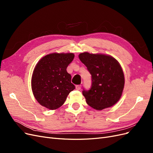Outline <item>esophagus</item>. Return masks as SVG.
Instances as JSON below:
<instances>
[{
  "instance_id": "obj_1",
  "label": "esophagus",
  "mask_w": 153,
  "mask_h": 153,
  "mask_svg": "<svg viewBox=\"0 0 153 153\" xmlns=\"http://www.w3.org/2000/svg\"><path fill=\"white\" fill-rule=\"evenodd\" d=\"M81 87H82L81 85H76V89L77 90H80L81 89Z\"/></svg>"
}]
</instances>
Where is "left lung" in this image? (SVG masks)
Returning <instances> with one entry per match:
<instances>
[{"instance_id":"8db88e82","label":"left lung","mask_w":153,"mask_h":153,"mask_svg":"<svg viewBox=\"0 0 153 153\" xmlns=\"http://www.w3.org/2000/svg\"><path fill=\"white\" fill-rule=\"evenodd\" d=\"M91 75L92 85L82 94L92 108L101 110L120 100L124 86V76L119 62L113 57L100 53H81L78 55Z\"/></svg>"}]
</instances>
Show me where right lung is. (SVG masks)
Returning a JSON list of instances; mask_svg holds the SVG:
<instances>
[{
    "label": "right lung",
    "instance_id": "obj_1",
    "mask_svg": "<svg viewBox=\"0 0 153 153\" xmlns=\"http://www.w3.org/2000/svg\"><path fill=\"white\" fill-rule=\"evenodd\" d=\"M75 57L73 53H53L41 59L32 73L31 86L38 102L50 110L61 106L75 89L66 69Z\"/></svg>",
    "mask_w": 153,
    "mask_h": 153
}]
</instances>
